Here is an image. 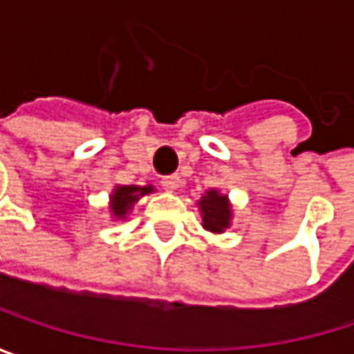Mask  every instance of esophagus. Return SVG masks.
I'll return each mask as SVG.
<instances>
[{"instance_id":"1","label":"esophagus","mask_w":354,"mask_h":354,"mask_svg":"<svg viewBox=\"0 0 354 354\" xmlns=\"http://www.w3.org/2000/svg\"><path fill=\"white\" fill-rule=\"evenodd\" d=\"M162 186L166 188V190H176L178 186H180V176L178 174H170V176H164L162 178Z\"/></svg>"}]
</instances>
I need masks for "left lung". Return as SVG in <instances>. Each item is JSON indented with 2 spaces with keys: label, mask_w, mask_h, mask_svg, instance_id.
Wrapping results in <instances>:
<instances>
[{
  "label": "left lung",
  "mask_w": 354,
  "mask_h": 354,
  "mask_svg": "<svg viewBox=\"0 0 354 354\" xmlns=\"http://www.w3.org/2000/svg\"><path fill=\"white\" fill-rule=\"evenodd\" d=\"M201 213H203V225L209 230V232H223L227 225H230V217H232V209H230V203H227V196L219 194L217 190H209L201 203Z\"/></svg>",
  "instance_id": "left-lung-1"
}]
</instances>
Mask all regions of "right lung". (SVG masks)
<instances>
[{
    "label": "right lung",
    "mask_w": 354,
    "mask_h": 354,
    "mask_svg": "<svg viewBox=\"0 0 354 354\" xmlns=\"http://www.w3.org/2000/svg\"><path fill=\"white\" fill-rule=\"evenodd\" d=\"M151 190H153L151 186H118L112 194V207H110L112 213L116 217H124L129 213V209L133 207V203Z\"/></svg>",
    "instance_id": "add662e5"
}]
</instances>
